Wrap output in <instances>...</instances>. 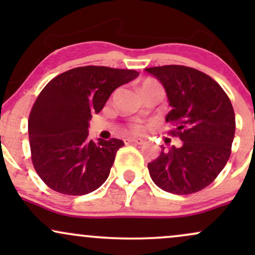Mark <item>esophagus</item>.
Instances as JSON below:
<instances>
[{"mask_svg": "<svg viewBox=\"0 0 255 255\" xmlns=\"http://www.w3.org/2000/svg\"><path fill=\"white\" fill-rule=\"evenodd\" d=\"M125 141L127 142V144H137V145L144 144V139L140 136H127L125 139Z\"/></svg>", "mask_w": 255, "mask_h": 255, "instance_id": "obj_1", "label": "esophagus"}]
</instances>
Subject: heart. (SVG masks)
<instances>
[{
    "label": "heart",
    "instance_id": "1",
    "mask_svg": "<svg viewBox=\"0 0 255 255\" xmlns=\"http://www.w3.org/2000/svg\"><path fill=\"white\" fill-rule=\"evenodd\" d=\"M148 85H154V84L151 83V81H145V83L141 85V87L142 86H148ZM134 129H135V130H141L142 129V126L141 125H134Z\"/></svg>",
    "mask_w": 255,
    "mask_h": 255
}]
</instances>
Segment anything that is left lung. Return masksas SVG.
<instances>
[{
  "instance_id": "1",
  "label": "left lung",
  "mask_w": 255,
  "mask_h": 255,
  "mask_svg": "<svg viewBox=\"0 0 255 255\" xmlns=\"http://www.w3.org/2000/svg\"><path fill=\"white\" fill-rule=\"evenodd\" d=\"M145 71L163 85L171 110L165 121L176 127L181 147H162L148 163L154 183L172 194H192L213 182L231 153L235 114L227 93L211 77L184 66L152 67Z\"/></svg>"
}]
</instances>
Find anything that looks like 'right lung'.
Instances as JSON below:
<instances>
[{
    "mask_svg": "<svg viewBox=\"0 0 255 255\" xmlns=\"http://www.w3.org/2000/svg\"><path fill=\"white\" fill-rule=\"evenodd\" d=\"M131 69L78 67L57 75L39 93L28 118L32 163L51 189L84 195L105 182L125 142L89 140L90 120L111 93L135 79Z\"/></svg>",
    "mask_w": 255,
    "mask_h": 255,
    "instance_id": "right-lung-1",
    "label": "right lung"
}]
</instances>
